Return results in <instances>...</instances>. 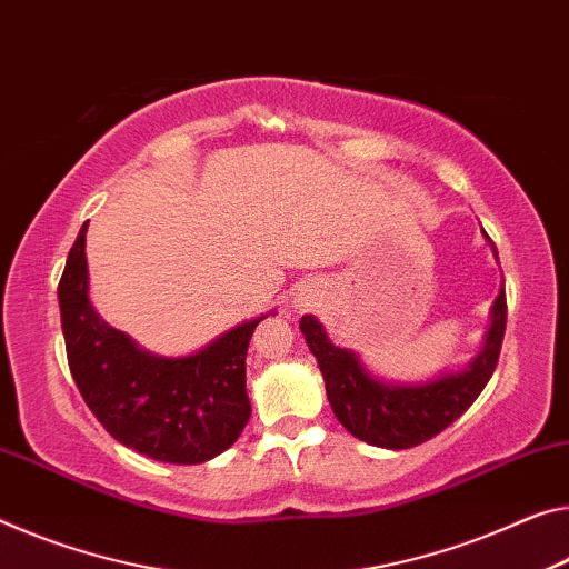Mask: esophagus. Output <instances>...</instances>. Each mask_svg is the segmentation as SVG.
I'll return each mask as SVG.
<instances>
[{
    "label": "esophagus",
    "instance_id": "34e87169",
    "mask_svg": "<svg viewBox=\"0 0 569 569\" xmlns=\"http://www.w3.org/2000/svg\"><path fill=\"white\" fill-rule=\"evenodd\" d=\"M313 301H317V293H313V288H299V291L293 293V309H299V311H306V309H311L313 306Z\"/></svg>",
    "mask_w": 569,
    "mask_h": 569
}]
</instances>
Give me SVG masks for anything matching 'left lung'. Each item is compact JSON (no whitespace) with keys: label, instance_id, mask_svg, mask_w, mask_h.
Segmentation results:
<instances>
[{"label":"left lung","instance_id":"1","mask_svg":"<svg viewBox=\"0 0 569 569\" xmlns=\"http://www.w3.org/2000/svg\"><path fill=\"white\" fill-rule=\"evenodd\" d=\"M486 236V232H483ZM491 242V238L486 236ZM493 256L496 246L491 242ZM301 331L327 382V398L337 420L369 446L402 450L438 436L456 422L491 380L507 329L503 288L491 306V327L471 362L426 382H387L362 365L357 351L331 345L317 317H301Z\"/></svg>","mask_w":569,"mask_h":569}]
</instances>
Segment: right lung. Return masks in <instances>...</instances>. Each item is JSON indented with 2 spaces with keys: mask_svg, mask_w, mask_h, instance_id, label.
Instances as JSON below:
<instances>
[{
  "mask_svg": "<svg viewBox=\"0 0 569 569\" xmlns=\"http://www.w3.org/2000/svg\"><path fill=\"white\" fill-rule=\"evenodd\" d=\"M88 222L58 286L70 375L90 412L126 448L194 466L236 443L250 418L246 357L263 317L242 321L187 357H161L113 329L88 296Z\"/></svg>",
  "mask_w": 569,
  "mask_h": 569,
  "instance_id": "obj_1",
  "label": "right lung"
}]
</instances>
